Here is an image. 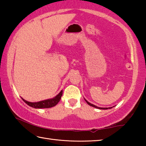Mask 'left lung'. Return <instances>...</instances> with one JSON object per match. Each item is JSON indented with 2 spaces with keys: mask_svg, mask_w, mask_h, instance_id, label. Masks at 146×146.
Masks as SVG:
<instances>
[{
  "mask_svg": "<svg viewBox=\"0 0 146 146\" xmlns=\"http://www.w3.org/2000/svg\"><path fill=\"white\" fill-rule=\"evenodd\" d=\"M85 100H86V102L88 103V104H89L90 106H92V107H93V108H98V109H100V110H108V109L109 108V109H111V108H100V107H97V106H95V105H93V104H91V103H90L88 102V101H87L86 100V99H84Z\"/></svg>",
  "mask_w": 146,
  "mask_h": 146,
  "instance_id": "obj_1",
  "label": "left lung"
}]
</instances>
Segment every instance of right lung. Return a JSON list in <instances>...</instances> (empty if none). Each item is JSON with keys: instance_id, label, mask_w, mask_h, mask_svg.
I'll list each match as a JSON object with an SVG mask.
<instances>
[{"instance_id": "obj_1", "label": "right lung", "mask_w": 146, "mask_h": 146, "mask_svg": "<svg viewBox=\"0 0 146 146\" xmlns=\"http://www.w3.org/2000/svg\"><path fill=\"white\" fill-rule=\"evenodd\" d=\"M62 92L63 91H62V90L59 93L58 95L54 98H50V99L45 100H42V101H40V102H28V101H26V100H24L23 98H22V99L23 100L24 102L27 104L28 106H31V107H32V108H38V109L49 108H52V107H53V106H55L57 104L58 102L60 100L62 95Z\"/></svg>"}]
</instances>
